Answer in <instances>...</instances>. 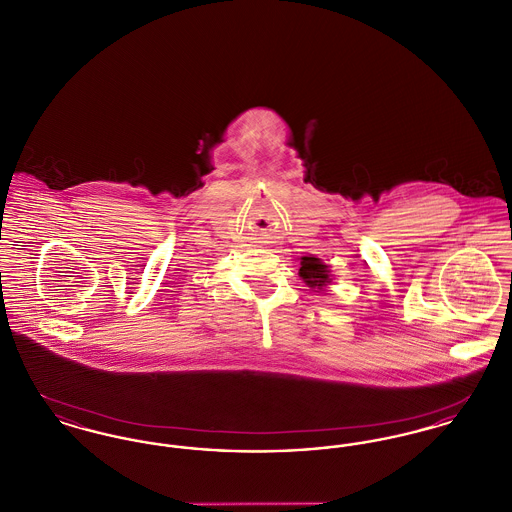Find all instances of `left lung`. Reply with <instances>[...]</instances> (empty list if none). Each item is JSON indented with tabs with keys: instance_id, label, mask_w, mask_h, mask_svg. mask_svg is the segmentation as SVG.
<instances>
[{
	"instance_id": "obj_1",
	"label": "left lung",
	"mask_w": 512,
	"mask_h": 512,
	"mask_svg": "<svg viewBox=\"0 0 512 512\" xmlns=\"http://www.w3.org/2000/svg\"><path fill=\"white\" fill-rule=\"evenodd\" d=\"M300 276L309 286H325L329 282V271L327 265L321 263L317 257H301Z\"/></svg>"
}]
</instances>
